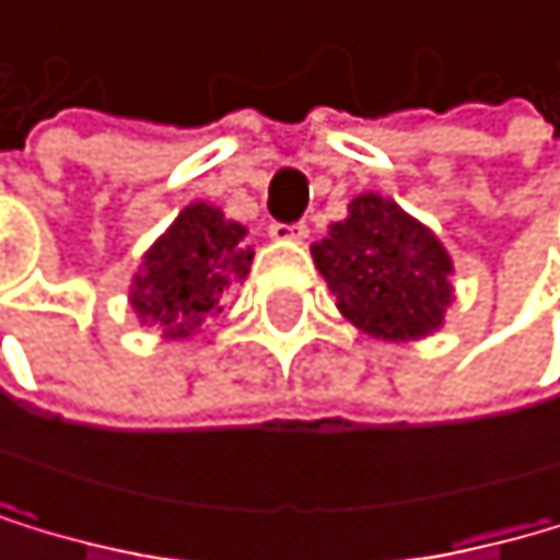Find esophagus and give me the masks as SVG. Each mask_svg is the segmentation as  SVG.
<instances>
[{
    "mask_svg": "<svg viewBox=\"0 0 560 560\" xmlns=\"http://www.w3.org/2000/svg\"><path fill=\"white\" fill-rule=\"evenodd\" d=\"M268 233H271L275 241H306L310 226L306 223H271Z\"/></svg>",
    "mask_w": 560,
    "mask_h": 560,
    "instance_id": "esophagus-1",
    "label": "esophagus"
}]
</instances>
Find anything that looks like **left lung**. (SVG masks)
I'll use <instances>...</instances> for the list:
<instances>
[{"instance_id": "left-lung-1", "label": "left lung", "mask_w": 560, "mask_h": 560, "mask_svg": "<svg viewBox=\"0 0 560 560\" xmlns=\"http://www.w3.org/2000/svg\"><path fill=\"white\" fill-rule=\"evenodd\" d=\"M313 261L358 330L382 340H417L441 327L451 303V257L433 233L375 192L358 196Z\"/></svg>"}]
</instances>
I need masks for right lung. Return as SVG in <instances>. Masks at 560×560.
Masks as SVG:
<instances>
[{
  "label": "right lung",
  "mask_w": 560,
  "mask_h": 560,
  "mask_svg": "<svg viewBox=\"0 0 560 560\" xmlns=\"http://www.w3.org/2000/svg\"><path fill=\"white\" fill-rule=\"evenodd\" d=\"M244 226L223 220L206 202L188 206L172 230L143 254L130 303L140 323H154L164 337H188L223 306L220 299L250 271L254 250L244 247Z\"/></svg>",
  "instance_id": "right-lung-1"
}]
</instances>
